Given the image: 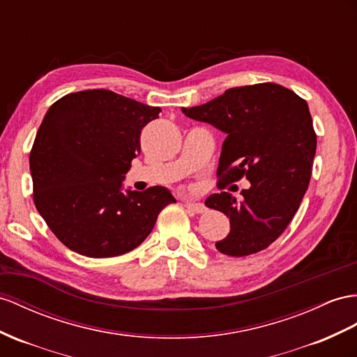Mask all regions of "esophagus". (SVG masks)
Returning <instances> with one entry per match:
<instances>
[{
  "label": "esophagus",
  "mask_w": 357,
  "mask_h": 357,
  "mask_svg": "<svg viewBox=\"0 0 357 357\" xmlns=\"http://www.w3.org/2000/svg\"><path fill=\"white\" fill-rule=\"evenodd\" d=\"M184 206L188 209V211L195 213V214H202L206 211V206L204 204H197V202H191V200H185Z\"/></svg>",
  "instance_id": "34e87169"
}]
</instances>
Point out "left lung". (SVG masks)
I'll list each match as a JSON object with an SVG mask.
<instances>
[{"mask_svg": "<svg viewBox=\"0 0 357 357\" xmlns=\"http://www.w3.org/2000/svg\"><path fill=\"white\" fill-rule=\"evenodd\" d=\"M182 112L227 134L217 185L250 181L241 200L226 191L205 200L231 223L229 235L215 243L217 250L249 257L267 249L296 215L312 175L317 134L307 102L280 84L261 83L229 89Z\"/></svg>", "mask_w": 357, "mask_h": 357, "instance_id": "obj_1", "label": "left lung"}]
</instances>
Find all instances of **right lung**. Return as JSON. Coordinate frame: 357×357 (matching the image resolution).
<instances>
[{
	"mask_svg": "<svg viewBox=\"0 0 357 357\" xmlns=\"http://www.w3.org/2000/svg\"><path fill=\"white\" fill-rule=\"evenodd\" d=\"M160 112L105 89L75 91L50 107L30 152L33 200L68 249L89 258L131 252L176 202L160 185L122 191L142 130Z\"/></svg>",
	"mask_w": 357,
	"mask_h": 357,
	"instance_id": "obj_1",
	"label": "right lung"
}]
</instances>
